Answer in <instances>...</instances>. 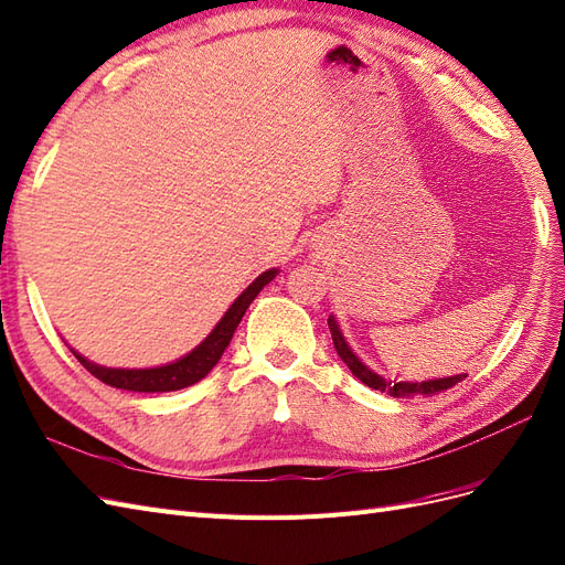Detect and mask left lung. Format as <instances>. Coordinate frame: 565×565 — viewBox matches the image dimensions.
I'll return each instance as SVG.
<instances>
[{
	"label": "left lung",
	"instance_id": "obj_1",
	"mask_svg": "<svg viewBox=\"0 0 565 565\" xmlns=\"http://www.w3.org/2000/svg\"><path fill=\"white\" fill-rule=\"evenodd\" d=\"M327 324H329V332H332V341H334V348H337L339 358L348 364V369H350V372H353L355 379H360L369 387H374V391L387 393V395H393V397H414V395H430L433 397L437 393L449 391V387H454L462 379H468V374H458V376L433 379V381H423V383H412V381H395L393 383V381H385L383 376L372 372V369H369L366 364H362V360L353 353V350H350V345L345 343L334 316H329Z\"/></svg>",
	"mask_w": 565,
	"mask_h": 565
}]
</instances>
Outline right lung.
Returning <instances> with one entry per match:
<instances>
[{"label":"right lung","instance_id":"add662e5","mask_svg":"<svg viewBox=\"0 0 565 565\" xmlns=\"http://www.w3.org/2000/svg\"><path fill=\"white\" fill-rule=\"evenodd\" d=\"M276 276H278V268L264 270V274L228 306L224 318L201 341V345H196L189 355L174 360L170 364L151 366V369H111V366H100L86 360L84 355L76 353V350H72V353L95 379H100L111 387H121V391H132V393L182 391V387H189L193 383H199L201 379H205L210 374V369L220 362L226 345L231 343L233 332H236V327L245 316V310L249 308L252 301H255V297L264 289V285H268Z\"/></svg>","mask_w":565,"mask_h":565}]
</instances>
